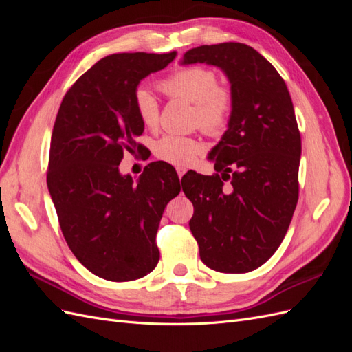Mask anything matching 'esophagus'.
<instances>
[{
	"label": "esophagus",
	"mask_w": 352,
	"mask_h": 352,
	"mask_svg": "<svg viewBox=\"0 0 352 352\" xmlns=\"http://www.w3.org/2000/svg\"><path fill=\"white\" fill-rule=\"evenodd\" d=\"M176 173H177L179 179H182V176L186 173V168L182 167V166H177V167H176Z\"/></svg>",
	"instance_id": "obj_1"
}]
</instances>
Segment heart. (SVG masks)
<instances>
[{
	"label": "heart",
	"instance_id": "obj_1",
	"mask_svg": "<svg viewBox=\"0 0 352 352\" xmlns=\"http://www.w3.org/2000/svg\"><path fill=\"white\" fill-rule=\"evenodd\" d=\"M160 88L168 97L194 104L197 122L202 131L217 133L226 124L232 110V95L226 88L219 87L217 74L211 69L202 66L182 67L160 82ZM133 104L138 117L146 127L157 126L160 105L151 89L138 88ZM154 153L163 162L186 166L201 153V144L182 135H164L155 142Z\"/></svg>",
	"mask_w": 352,
	"mask_h": 352
}]
</instances>
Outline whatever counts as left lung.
I'll use <instances>...</instances> for the list:
<instances>
[{"mask_svg": "<svg viewBox=\"0 0 352 352\" xmlns=\"http://www.w3.org/2000/svg\"><path fill=\"white\" fill-rule=\"evenodd\" d=\"M195 63L226 74L232 110L228 131L210 151L217 173L182 179L194 204L189 228L207 267L247 273L279 248L298 202L301 136L294 105L278 70L248 45H201L180 60Z\"/></svg>", "mask_w": 352, "mask_h": 352, "instance_id": "obj_1", "label": "left lung"}]
</instances>
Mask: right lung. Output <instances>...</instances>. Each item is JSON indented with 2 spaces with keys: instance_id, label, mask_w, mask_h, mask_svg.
Returning a JSON list of instances; mask_svg holds the SVG:
<instances>
[{
  "instance_id": "obj_1",
  "label": "right lung",
  "mask_w": 352,
  "mask_h": 352,
  "mask_svg": "<svg viewBox=\"0 0 352 352\" xmlns=\"http://www.w3.org/2000/svg\"><path fill=\"white\" fill-rule=\"evenodd\" d=\"M176 57L120 52L101 58L63 98L50 146L47 185L69 248L98 278L127 282L155 269V235L167 202L179 195L172 167L150 163L140 179L122 175L123 153L142 145L138 85Z\"/></svg>"
}]
</instances>
